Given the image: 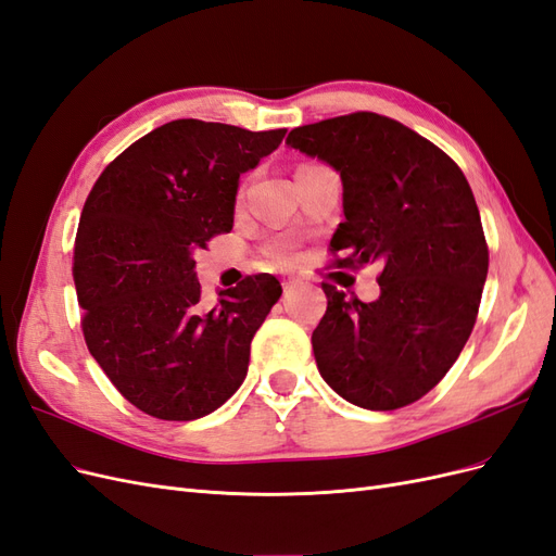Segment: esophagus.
<instances>
[{"instance_id":"34e87169","label":"esophagus","mask_w":556,"mask_h":556,"mask_svg":"<svg viewBox=\"0 0 556 556\" xmlns=\"http://www.w3.org/2000/svg\"><path fill=\"white\" fill-rule=\"evenodd\" d=\"M299 280L296 278H288V280H282V290H285V296H290L296 288H299Z\"/></svg>"}]
</instances>
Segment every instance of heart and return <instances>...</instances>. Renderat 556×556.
<instances>
[{"label": "heart", "mask_w": 556, "mask_h": 556, "mask_svg": "<svg viewBox=\"0 0 556 556\" xmlns=\"http://www.w3.org/2000/svg\"><path fill=\"white\" fill-rule=\"evenodd\" d=\"M271 257L278 260V262H290L294 257V252H292V248L288 243H276L271 248Z\"/></svg>", "instance_id": "b5f03b06"}]
</instances>
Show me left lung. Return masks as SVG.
<instances>
[{
    "mask_svg": "<svg viewBox=\"0 0 556 556\" xmlns=\"http://www.w3.org/2000/svg\"><path fill=\"white\" fill-rule=\"evenodd\" d=\"M288 146L341 174L333 266L382 264L371 304L323 282L319 376L359 408L408 406L443 380L478 317L490 250L470 185L439 146L368 111L296 127Z\"/></svg>",
    "mask_w": 556,
    "mask_h": 556,
    "instance_id": "1",
    "label": "left lung"
}]
</instances>
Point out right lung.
Masks as SVG:
<instances>
[{
    "label": "right lung",
    "instance_id": "right-lung-1",
    "mask_svg": "<svg viewBox=\"0 0 556 556\" xmlns=\"http://www.w3.org/2000/svg\"><path fill=\"white\" fill-rule=\"evenodd\" d=\"M285 131L166 123L117 155L86 199L74 245L83 336L115 390L150 417L199 419L245 380L280 282L248 276L204 308L194 255L231 229L241 174Z\"/></svg>",
    "mask_w": 556,
    "mask_h": 556
}]
</instances>
